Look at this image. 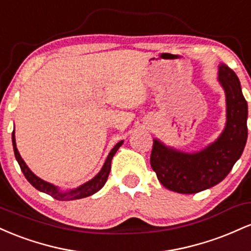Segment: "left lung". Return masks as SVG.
<instances>
[{
  "instance_id": "1",
  "label": "left lung",
  "mask_w": 251,
  "mask_h": 251,
  "mask_svg": "<svg viewBox=\"0 0 251 251\" xmlns=\"http://www.w3.org/2000/svg\"><path fill=\"white\" fill-rule=\"evenodd\" d=\"M218 82L226 93V122L215 142L196 152H184L153 139L151 166L171 191L197 194L221 183L243 153L248 138V103L235 72L218 65Z\"/></svg>"
}]
</instances>
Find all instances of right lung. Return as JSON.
Returning <instances> with one entry per match:
<instances>
[{
    "mask_svg": "<svg viewBox=\"0 0 251 251\" xmlns=\"http://www.w3.org/2000/svg\"><path fill=\"white\" fill-rule=\"evenodd\" d=\"M11 140H13V148H14V153H15V158L17 163H19L20 168L22 170V172H24L25 177L27 178V180L29 181L31 185H33L36 190L51 196V197L55 198L57 201L80 200V198L88 197V196L94 195L96 192L99 191V190L105 185L106 180H107L109 171H111V163H112V159H113L114 154H116V152L119 150V148L124 143V140H122V142L118 143L117 145L111 150V152L108 153L107 158H106L105 163H103L101 170H100V171L97 174V176H94L91 180L86 181V183H83L82 185L77 186L75 189H71V190H66V191H63V190L60 189L59 186L54 185V184L51 183H48V181L43 180L40 177H37V176L34 174V172H31V170L28 168V165L25 163V160L22 159L21 154H20L19 150L16 148L15 129H14L13 134H11Z\"/></svg>",
    "mask_w": 251,
    "mask_h": 251,
    "instance_id": "obj_1",
    "label": "right lung"
}]
</instances>
